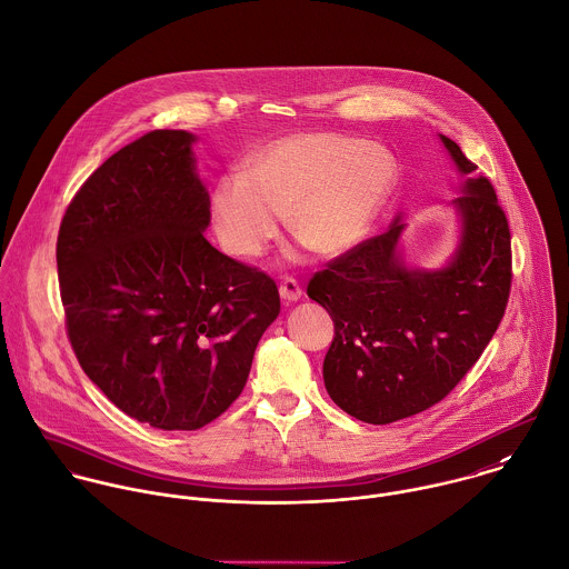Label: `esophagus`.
Listing matches in <instances>:
<instances>
[{"instance_id": "obj_1", "label": "esophagus", "mask_w": 569, "mask_h": 569, "mask_svg": "<svg viewBox=\"0 0 569 569\" xmlns=\"http://www.w3.org/2000/svg\"><path fill=\"white\" fill-rule=\"evenodd\" d=\"M278 291H280V298L284 302H298L302 298V289H300V284L293 278H287L284 282H280Z\"/></svg>"}]
</instances>
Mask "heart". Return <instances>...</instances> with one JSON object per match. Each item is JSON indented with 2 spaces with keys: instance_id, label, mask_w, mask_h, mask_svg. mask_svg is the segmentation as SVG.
<instances>
[{
  "instance_id": "1",
  "label": "heart",
  "mask_w": 569,
  "mask_h": 569,
  "mask_svg": "<svg viewBox=\"0 0 569 569\" xmlns=\"http://www.w3.org/2000/svg\"><path fill=\"white\" fill-rule=\"evenodd\" d=\"M395 186L388 150L338 132H293L213 183L209 220L220 247L240 260L267 251L282 216L307 249L342 256L371 233Z\"/></svg>"
}]
</instances>
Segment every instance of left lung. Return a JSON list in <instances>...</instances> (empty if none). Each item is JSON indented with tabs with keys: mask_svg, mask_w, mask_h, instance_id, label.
I'll return each mask as SVG.
<instances>
[{
	"mask_svg": "<svg viewBox=\"0 0 569 569\" xmlns=\"http://www.w3.org/2000/svg\"><path fill=\"white\" fill-rule=\"evenodd\" d=\"M457 174V242L432 269L403 258L406 222L362 242L309 282L336 327L322 376L331 399L367 423L441 401L492 340L510 296V227L490 181L439 134Z\"/></svg>",
	"mask_w": 569,
	"mask_h": 569,
	"instance_id": "8db88e82",
	"label": "left lung"
}]
</instances>
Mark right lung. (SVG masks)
<instances>
[{
    "instance_id": "right-lung-1",
    "label": "right lung",
    "mask_w": 569,
    "mask_h": 569,
    "mask_svg": "<svg viewBox=\"0 0 569 569\" xmlns=\"http://www.w3.org/2000/svg\"><path fill=\"white\" fill-rule=\"evenodd\" d=\"M196 134L154 130L112 154L72 198L57 271L70 345L126 415L196 430L242 392L276 282L209 244Z\"/></svg>"
}]
</instances>
